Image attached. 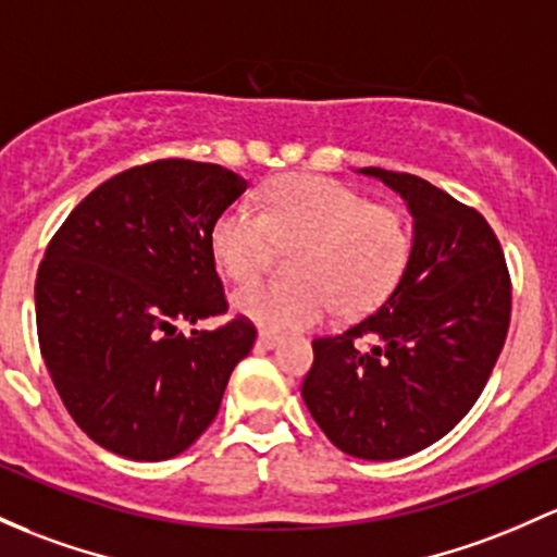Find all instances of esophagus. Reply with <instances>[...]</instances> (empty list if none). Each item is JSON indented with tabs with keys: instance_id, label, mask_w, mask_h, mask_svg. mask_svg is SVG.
Masks as SVG:
<instances>
[{
	"instance_id": "1",
	"label": "esophagus",
	"mask_w": 557,
	"mask_h": 557,
	"mask_svg": "<svg viewBox=\"0 0 557 557\" xmlns=\"http://www.w3.org/2000/svg\"><path fill=\"white\" fill-rule=\"evenodd\" d=\"M277 344H280V335L269 333V330H261L259 338H256V346L259 348H274Z\"/></svg>"
}]
</instances>
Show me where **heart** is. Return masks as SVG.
<instances>
[{"instance_id": "heart-1", "label": "heart", "mask_w": 557, "mask_h": 557, "mask_svg": "<svg viewBox=\"0 0 557 557\" xmlns=\"http://www.w3.org/2000/svg\"><path fill=\"white\" fill-rule=\"evenodd\" d=\"M211 248L237 283L259 277L280 248L296 250L293 280L235 290L232 309L267 330L320 325L338 309L354 317L386 301L412 248L407 219L391 206L325 176H283L269 187L264 211L230 206L216 219Z\"/></svg>"}]
</instances>
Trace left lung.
<instances>
[{"instance_id": "left-lung-1", "label": "left lung", "mask_w": 557, "mask_h": 557, "mask_svg": "<svg viewBox=\"0 0 557 557\" xmlns=\"http://www.w3.org/2000/svg\"><path fill=\"white\" fill-rule=\"evenodd\" d=\"M359 174L401 195L412 250L381 309L311 341L301 396L341 451L399 460L447 436L484 391L510 325V274L475 209L414 174Z\"/></svg>"}]
</instances>
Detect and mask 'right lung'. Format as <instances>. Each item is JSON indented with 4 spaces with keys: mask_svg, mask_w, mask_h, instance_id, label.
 I'll use <instances>...</instances> for the list:
<instances>
[{
    "mask_svg": "<svg viewBox=\"0 0 557 557\" xmlns=\"http://www.w3.org/2000/svg\"><path fill=\"white\" fill-rule=\"evenodd\" d=\"M248 182L216 163H145L91 189L36 274V333L76 425L129 460L185 451L216 418L256 327L182 324L227 311L213 264L216 219Z\"/></svg>",
    "mask_w": 557,
    "mask_h": 557,
    "instance_id": "obj_1",
    "label": "right lung"
}]
</instances>
